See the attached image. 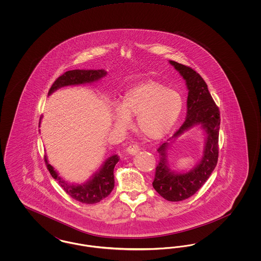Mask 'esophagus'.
Returning <instances> with one entry per match:
<instances>
[{"mask_svg": "<svg viewBox=\"0 0 261 261\" xmlns=\"http://www.w3.org/2000/svg\"><path fill=\"white\" fill-rule=\"evenodd\" d=\"M139 146L136 145V144H130L128 147H127V149H126V151L129 153V154H132V155H134V154H136L137 152L139 151Z\"/></svg>", "mask_w": 261, "mask_h": 261, "instance_id": "1", "label": "esophagus"}]
</instances>
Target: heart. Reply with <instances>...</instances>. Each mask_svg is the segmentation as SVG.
Segmentation results:
<instances>
[{
  "label": "heart",
  "instance_id": "1",
  "mask_svg": "<svg viewBox=\"0 0 261 261\" xmlns=\"http://www.w3.org/2000/svg\"><path fill=\"white\" fill-rule=\"evenodd\" d=\"M182 109L183 99L177 91L148 80L125 92L113 118L115 124L125 126L129 116L137 115V130L148 139L159 140L169 133Z\"/></svg>",
  "mask_w": 261,
  "mask_h": 261
}]
</instances>
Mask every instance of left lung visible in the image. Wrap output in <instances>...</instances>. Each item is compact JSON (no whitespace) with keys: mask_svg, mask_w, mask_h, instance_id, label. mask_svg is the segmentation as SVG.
Wrapping results in <instances>:
<instances>
[{"mask_svg":"<svg viewBox=\"0 0 261 261\" xmlns=\"http://www.w3.org/2000/svg\"><path fill=\"white\" fill-rule=\"evenodd\" d=\"M169 62L186 81L189 90L186 119L172 138L158 149L160 162L155 167L152 187L163 199L169 201H180L198 192L210 178L217 164L220 112L211 97L206 83L197 71L184 64L173 61ZM196 124H200L207 134L204 155L190 172L185 174L174 173L167 163V149L171 140Z\"/></svg>","mask_w":261,"mask_h":261,"instance_id":"left-lung-1","label":"left lung"}]
</instances>
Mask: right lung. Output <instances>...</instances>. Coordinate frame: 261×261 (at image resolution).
Returning <instances> with one entry per match:
<instances>
[{
    "label": "right lung",
    "instance_id": "add662e5",
    "mask_svg": "<svg viewBox=\"0 0 261 261\" xmlns=\"http://www.w3.org/2000/svg\"><path fill=\"white\" fill-rule=\"evenodd\" d=\"M107 75V71L103 69L98 70H85V69H74L64 72L51 85L49 95L60 88L71 85H81L93 83ZM40 124V123H39ZM119 161L117 154L112 155L106 162L99 170L92 176V178L84 184H69L59 176L55 168L48 162L47 156H45V162L51 177L59 182L63 191L82 203L93 204L107 198L112 193L114 188V175L113 169L115 164Z\"/></svg>",
    "mask_w": 261,
    "mask_h": 261
}]
</instances>
